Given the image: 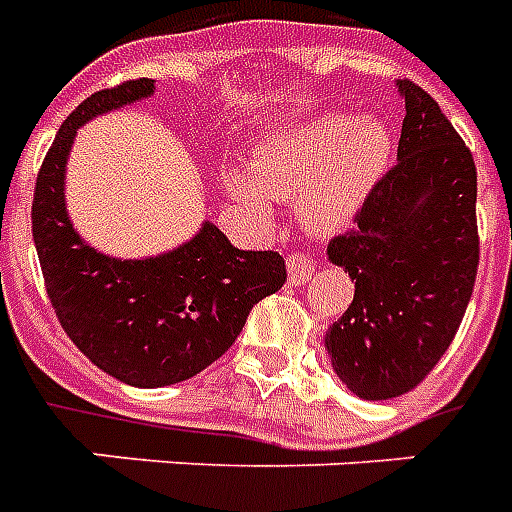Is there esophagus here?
Returning a JSON list of instances; mask_svg holds the SVG:
<instances>
[{
	"mask_svg": "<svg viewBox=\"0 0 512 512\" xmlns=\"http://www.w3.org/2000/svg\"><path fill=\"white\" fill-rule=\"evenodd\" d=\"M313 268H316V260H313V255H308V252H292V255L287 257V271H289V284H305L308 281V276L313 273Z\"/></svg>",
	"mask_w": 512,
	"mask_h": 512,
	"instance_id": "34e87169",
	"label": "esophagus"
}]
</instances>
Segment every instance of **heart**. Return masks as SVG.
Segmentation results:
<instances>
[{"instance_id": "1", "label": "heart", "mask_w": 512, "mask_h": 512, "mask_svg": "<svg viewBox=\"0 0 512 512\" xmlns=\"http://www.w3.org/2000/svg\"><path fill=\"white\" fill-rule=\"evenodd\" d=\"M388 162L390 138L382 124L324 114L257 148L252 177L273 196H297V207L311 225L337 228L353 220ZM239 196L260 204L255 185L241 183Z\"/></svg>"}]
</instances>
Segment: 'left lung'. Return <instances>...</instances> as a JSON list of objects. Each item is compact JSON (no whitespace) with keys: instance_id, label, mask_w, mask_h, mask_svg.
Segmentation results:
<instances>
[{"instance_id":"1","label":"left lung","mask_w":512,"mask_h":512,"mask_svg":"<svg viewBox=\"0 0 512 512\" xmlns=\"http://www.w3.org/2000/svg\"><path fill=\"white\" fill-rule=\"evenodd\" d=\"M398 162L374 183L329 260L356 279L327 350L358 398L385 401L420 385L462 324L478 273L476 162L428 92L398 79Z\"/></svg>"}]
</instances>
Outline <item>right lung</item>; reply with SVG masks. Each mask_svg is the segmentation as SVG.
Listing matches in <instances>:
<instances>
[{
	"label": "right lung",
	"instance_id": "right-lung-1",
	"mask_svg": "<svg viewBox=\"0 0 512 512\" xmlns=\"http://www.w3.org/2000/svg\"><path fill=\"white\" fill-rule=\"evenodd\" d=\"M151 92V79H130L79 103L44 156L31 204L36 255L60 327L92 364L138 388L207 369L236 342L249 311L287 281L279 252H244L212 223L151 260H116L79 239L63 201L76 130Z\"/></svg>",
	"mask_w": 512,
	"mask_h": 512
}]
</instances>
